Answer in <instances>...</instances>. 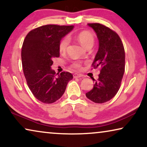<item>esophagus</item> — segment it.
Wrapping results in <instances>:
<instances>
[{"label":"esophagus","mask_w":147,"mask_h":147,"mask_svg":"<svg viewBox=\"0 0 147 147\" xmlns=\"http://www.w3.org/2000/svg\"><path fill=\"white\" fill-rule=\"evenodd\" d=\"M83 75L82 74H77V73H75L73 74V77L74 78H80V77H82Z\"/></svg>","instance_id":"esophagus-1"}]
</instances>
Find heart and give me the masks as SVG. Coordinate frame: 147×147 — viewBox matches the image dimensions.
<instances>
[{
  "mask_svg": "<svg viewBox=\"0 0 147 147\" xmlns=\"http://www.w3.org/2000/svg\"><path fill=\"white\" fill-rule=\"evenodd\" d=\"M76 39L79 42L82 47L87 49L89 47H92L94 44V36L91 32L89 31H82L76 35ZM69 38L67 36L62 39L59 44V51L61 53L65 52L67 50L68 45L69 44ZM71 67L74 69H80L81 65L79 62H74L72 63Z\"/></svg>",
  "mask_w": 147,
  "mask_h": 147,
  "instance_id": "obj_1",
  "label": "heart"
}]
</instances>
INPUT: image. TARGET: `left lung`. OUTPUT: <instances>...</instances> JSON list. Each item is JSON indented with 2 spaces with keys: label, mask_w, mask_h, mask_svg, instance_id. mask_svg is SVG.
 <instances>
[{
  "label": "left lung",
  "mask_w": 147,
  "mask_h": 147,
  "mask_svg": "<svg viewBox=\"0 0 147 147\" xmlns=\"http://www.w3.org/2000/svg\"><path fill=\"white\" fill-rule=\"evenodd\" d=\"M88 25L96 32L98 40V50L92 66L100 68L98 78L93 88L86 96L92 102L104 103L110 100L119 91L125 73V53L123 44L115 31L99 23Z\"/></svg>",
  "instance_id": "8db88e82"
}]
</instances>
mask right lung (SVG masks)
<instances>
[{
	"label": "right lung",
	"instance_id": "add662e5",
	"mask_svg": "<svg viewBox=\"0 0 147 147\" xmlns=\"http://www.w3.org/2000/svg\"><path fill=\"white\" fill-rule=\"evenodd\" d=\"M73 28L47 24L32 30L24 38L21 51L24 74L32 93L42 102L50 104L59 100L73 78L69 72L56 74L51 69L53 59L60 56L61 39Z\"/></svg>",
	"mask_w": 147,
	"mask_h": 147
}]
</instances>
